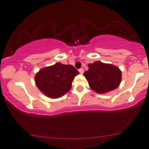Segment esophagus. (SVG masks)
Listing matches in <instances>:
<instances>
[{"label":"esophagus","mask_w":149,"mask_h":149,"mask_svg":"<svg viewBox=\"0 0 149 149\" xmlns=\"http://www.w3.org/2000/svg\"><path fill=\"white\" fill-rule=\"evenodd\" d=\"M79 72H80L81 74H83V73H84V69H83V68H81L79 69Z\"/></svg>","instance_id":"obj_1"}]
</instances>
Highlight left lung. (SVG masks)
<instances>
[{
    "mask_svg": "<svg viewBox=\"0 0 149 149\" xmlns=\"http://www.w3.org/2000/svg\"><path fill=\"white\" fill-rule=\"evenodd\" d=\"M88 66V71L83 75L93 91L99 94H104L119 86L122 74L118 67L101 61H95Z\"/></svg>",
    "mask_w": 149,
    "mask_h": 149,
    "instance_id": "1",
    "label": "left lung"
}]
</instances>
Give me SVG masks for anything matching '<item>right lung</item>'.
<instances>
[{"label": "right lung", "mask_w": 149, "mask_h": 149, "mask_svg": "<svg viewBox=\"0 0 149 149\" xmlns=\"http://www.w3.org/2000/svg\"><path fill=\"white\" fill-rule=\"evenodd\" d=\"M79 71L71 65L61 63L40 69L35 76L37 88L49 98L56 99L70 90L72 82Z\"/></svg>", "instance_id": "add662e5"}]
</instances>
